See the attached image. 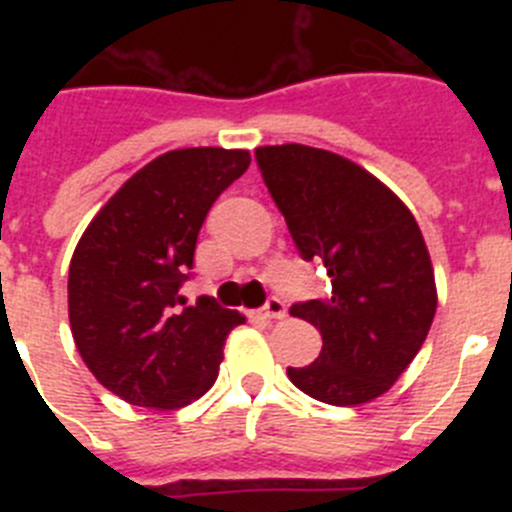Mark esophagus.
I'll return each instance as SVG.
<instances>
[{"label":"esophagus","mask_w":512,"mask_h":512,"mask_svg":"<svg viewBox=\"0 0 512 512\" xmlns=\"http://www.w3.org/2000/svg\"><path fill=\"white\" fill-rule=\"evenodd\" d=\"M284 315H287V307H284V302L279 297H269V302L261 307V318L264 320H279Z\"/></svg>","instance_id":"34e87169"}]
</instances>
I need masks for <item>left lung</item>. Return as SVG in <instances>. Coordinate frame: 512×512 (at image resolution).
I'll return each instance as SVG.
<instances>
[{
  "mask_svg": "<svg viewBox=\"0 0 512 512\" xmlns=\"http://www.w3.org/2000/svg\"><path fill=\"white\" fill-rule=\"evenodd\" d=\"M256 161L300 256L330 277L325 300L289 310L320 330L323 351L287 377L341 408L384 395L420 351L438 305L413 212L377 176L323 148L264 146Z\"/></svg>",
  "mask_w": 512,
  "mask_h": 512,
  "instance_id": "1",
  "label": "left lung"
}]
</instances>
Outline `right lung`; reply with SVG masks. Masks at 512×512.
I'll return each instance as SVG.
<instances>
[{"label": "right lung", "instance_id": "obj_1", "mask_svg": "<svg viewBox=\"0 0 512 512\" xmlns=\"http://www.w3.org/2000/svg\"><path fill=\"white\" fill-rule=\"evenodd\" d=\"M251 164L248 151L179 148L122 184L84 230L69 266V320L81 359L130 405L176 410L217 379L241 312L179 287L212 202Z\"/></svg>", "mask_w": 512, "mask_h": 512}]
</instances>
